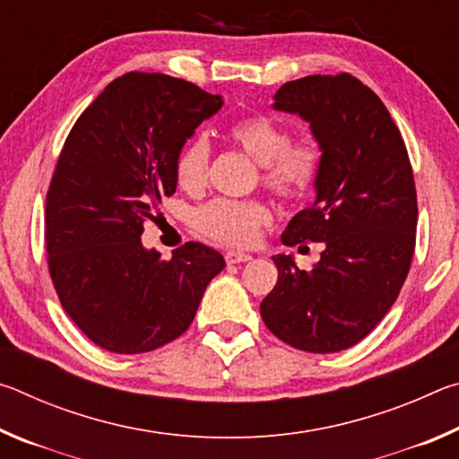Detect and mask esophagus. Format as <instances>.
Returning <instances> with one entry per match:
<instances>
[{
    "label": "esophagus",
    "instance_id": "34e87169",
    "mask_svg": "<svg viewBox=\"0 0 459 459\" xmlns=\"http://www.w3.org/2000/svg\"><path fill=\"white\" fill-rule=\"evenodd\" d=\"M224 259H227L229 265H237V263H247V261H251L253 257H251V255L240 253V251H229L227 255H224Z\"/></svg>",
    "mask_w": 459,
    "mask_h": 459
}]
</instances>
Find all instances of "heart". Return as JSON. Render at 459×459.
<instances>
[{"label":"heart","mask_w":459,"mask_h":459,"mask_svg":"<svg viewBox=\"0 0 459 459\" xmlns=\"http://www.w3.org/2000/svg\"><path fill=\"white\" fill-rule=\"evenodd\" d=\"M232 145L243 150L261 168V182L283 200L304 198L312 190L322 166V150L314 139H291L290 129L265 113L238 117L227 127ZM211 174V145L194 137L182 147L176 160V180L180 188L198 192ZM273 219L261 200L216 198L194 212V227L202 235L229 247H248Z\"/></svg>","instance_id":"heart-1"}]
</instances>
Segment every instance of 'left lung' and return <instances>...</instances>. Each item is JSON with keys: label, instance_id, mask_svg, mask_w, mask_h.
Segmentation results:
<instances>
[{"label": "left lung", "instance_id": "8db88e82", "mask_svg": "<svg viewBox=\"0 0 459 459\" xmlns=\"http://www.w3.org/2000/svg\"><path fill=\"white\" fill-rule=\"evenodd\" d=\"M273 107L309 121L322 150L317 198L293 216L281 243L325 248L312 271L290 255L273 257L279 275L261 317L298 351L340 352L375 330L407 279L417 230L413 168L385 103L352 74L285 82Z\"/></svg>", "mask_w": 459, "mask_h": 459}]
</instances>
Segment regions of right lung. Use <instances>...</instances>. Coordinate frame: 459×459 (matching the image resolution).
I'll return each instance as SVG.
<instances>
[{
    "instance_id": "right-lung-1",
    "label": "right lung",
    "mask_w": 459,
    "mask_h": 459,
    "mask_svg": "<svg viewBox=\"0 0 459 459\" xmlns=\"http://www.w3.org/2000/svg\"><path fill=\"white\" fill-rule=\"evenodd\" d=\"M219 95L160 73L108 82L68 134L46 194L44 238L58 299L84 336L142 354L188 330L206 285L224 269L202 243L172 259L145 251L143 227L176 192V160Z\"/></svg>"
}]
</instances>
